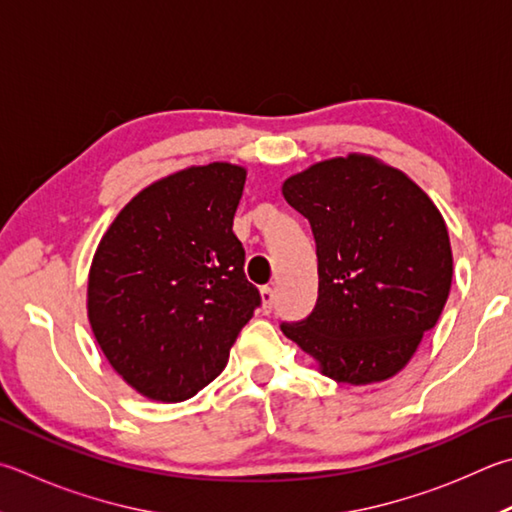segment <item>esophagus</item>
I'll return each instance as SVG.
<instances>
[{"label": "esophagus", "instance_id": "obj_1", "mask_svg": "<svg viewBox=\"0 0 512 512\" xmlns=\"http://www.w3.org/2000/svg\"><path fill=\"white\" fill-rule=\"evenodd\" d=\"M259 297H262V311L271 313L273 306H275V291H273V288L271 286L259 288Z\"/></svg>", "mask_w": 512, "mask_h": 512}]
</instances>
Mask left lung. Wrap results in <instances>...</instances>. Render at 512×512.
Here are the masks:
<instances>
[{
	"label": "left lung",
	"mask_w": 512,
	"mask_h": 512,
	"mask_svg": "<svg viewBox=\"0 0 512 512\" xmlns=\"http://www.w3.org/2000/svg\"><path fill=\"white\" fill-rule=\"evenodd\" d=\"M291 206L318 246V304L282 324L322 376L347 385L394 378L441 318L452 246L441 210L405 172L351 152L291 174Z\"/></svg>",
	"instance_id": "1"
}]
</instances>
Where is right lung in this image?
Wrapping results in <instances>:
<instances>
[{
  "instance_id": "add662e5",
  "label": "right lung",
  "mask_w": 512,
  "mask_h": 512,
  "mask_svg": "<svg viewBox=\"0 0 512 512\" xmlns=\"http://www.w3.org/2000/svg\"><path fill=\"white\" fill-rule=\"evenodd\" d=\"M244 165H188L134 194L91 259L87 318L125 383L156 403H181L210 385L253 318L232 219Z\"/></svg>"
}]
</instances>
